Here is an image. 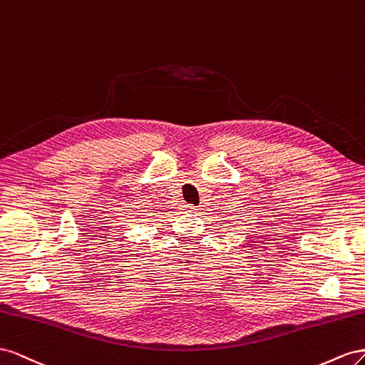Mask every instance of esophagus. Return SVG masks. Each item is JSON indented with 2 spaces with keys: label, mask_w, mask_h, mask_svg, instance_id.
<instances>
[{
  "label": "esophagus",
  "mask_w": 365,
  "mask_h": 365,
  "mask_svg": "<svg viewBox=\"0 0 365 365\" xmlns=\"http://www.w3.org/2000/svg\"><path fill=\"white\" fill-rule=\"evenodd\" d=\"M183 210H185V212H195L197 207L192 205H183Z\"/></svg>",
  "instance_id": "obj_1"
}]
</instances>
